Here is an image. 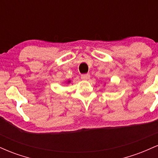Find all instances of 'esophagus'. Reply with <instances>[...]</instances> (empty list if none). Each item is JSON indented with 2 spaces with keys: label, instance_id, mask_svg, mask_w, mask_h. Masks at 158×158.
Wrapping results in <instances>:
<instances>
[{
  "label": "esophagus",
  "instance_id": "obj_1",
  "mask_svg": "<svg viewBox=\"0 0 158 158\" xmlns=\"http://www.w3.org/2000/svg\"><path fill=\"white\" fill-rule=\"evenodd\" d=\"M90 78V74L89 73H85V74H81V79H84V80H86V79H88Z\"/></svg>",
  "mask_w": 158,
  "mask_h": 158
}]
</instances>
